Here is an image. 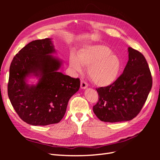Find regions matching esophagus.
<instances>
[{"instance_id":"obj_1","label":"esophagus","mask_w":160,"mask_h":160,"mask_svg":"<svg viewBox=\"0 0 160 160\" xmlns=\"http://www.w3.org/2000/svg\"><path fill=\"white\" fill-rule=\"evenodd\" d=\"M88 84L85 81H81V89H85L88 88Z\"/></svg>"}]
</instances>
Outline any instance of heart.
Returning a JSON list of instances; mask_svg holds the SVG:
<instances>
[{
	"label": "heart",
	"instance_id": "b5f03b06",
	"mask_svg": "<svg viewBox=\"0 0 160 160\" xmlns=\"http://www.w3.org/2000/svg\"><path fill=\"white\" fill-rule=\"evenodd\" d=\"M71 68L77 72L83 70L82 65L88 67L90 79L97 86L108 87L117 81L122 68V61L110 48L102 45H88L82 48L77 57H69Z\"/></svg>",
	"mask_w": 160,
	"mask_h": 160
}]
</instances>
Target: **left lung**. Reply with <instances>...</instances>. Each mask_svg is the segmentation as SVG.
<instances>
[{
    "label": "left lung",
    "mask_w": 160,
    "mask_h": 160,
    "mask_svg": "<svg viewBox=\"0 0 160 160\" xmlns=\"http://www.w3.org/2000/svg\"><path fill=\"white\" fill-rule=\"evenodd\" d=\"M129 60L123 73L108 87L96 89L98 102L93 112L105 122H128L136 117L152 87V77L146 58L128 48Z\"/></svg>",
    "instance_id": "1"
}]
</instances>
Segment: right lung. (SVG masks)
Returning a JSON list of instances; mask_svg holds the SVG:
<instances>
[{
    "mask_svg": "<svg viewBox=\"0 0 160 160\" xmlns=\"http://www.w3.org/2000/svg\"><path fill=\"white\" fill-rule=\"evenodd\" d=\"M51 38L35 40L14 57L9 70L8 95L13 108L24 122L32 125L59 123L69 100L80 88L79 78L59 72L62 61L52 55ZM34 76L39 81L28 84Z\"/></svg>",
    "mask_w": 160,
    "mask_h": 160,
    "instance_id": "1",
    "label": "right lung"
}]
</instances>
